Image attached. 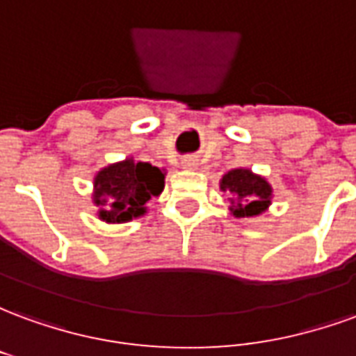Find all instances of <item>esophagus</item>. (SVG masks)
<instances>
[{"mask_svg": "<svg viewBox=\"0 0 356 356\" xmlns=\"http://www.w3.org/2000/svg\"><path fill=\"white\" fill-rule=\"evenodd\" d=\"M181 165H183L185 170H194V168L198 165V162H196V158H193V156H188V158H183V162H181Z\"/></svg>", "mask_w": 356, "mask_h": 356, "instance_id": "esophagus-1", "label": "esophagus"}]
</instances>
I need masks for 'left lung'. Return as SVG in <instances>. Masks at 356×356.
<instances>
[{"label":"left lung","instance_id":"8db88e82","mask_svg":"<svg viewBox=\"0 0 356 356\" xmlns=\"http://www.w3.org/2000/svg\"><path fill=\"white\" fill-rule=\"evenodd\" d=\"M219 188L231 194V216L248 219L265 213L273 200V186L267 179L248 168H236L225 173L219 181Z\"/></svg>","mask_w":356,"mask_h":356}]
</instances>
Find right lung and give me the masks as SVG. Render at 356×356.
Listing matches in <instances>:
<instances>
[{"label":"right lung","mask_w":356,"mask_h":356,"mask_svg":"<svg viewBox=\"0 0 356 356\" xmlns=\"http://www.w3.org/2000/svg\"><path fill=\"white\" fill-rule=\"evenodd\" d=\"M165 171L125 158L102 168L93 179V204L104 223H127L147 213V202L160 196Z\"/></svg>","instance_id":"add662e5"}]
</instances>
